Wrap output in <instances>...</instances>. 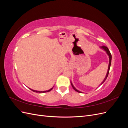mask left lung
Masks as SVG:
<instances>
[{"label": "left lung", "instance_id": "obj_1", "mask_svg": "<svg viewBox=\"0 0 128 128\" xmlns=\"http://www.w3.org/2000/svg\"><path fill=\"white\" fill-rule=\"evenodd\" d=\"M100 48H101L102 49L104 50V51H106V53H107V55L108 56H109V59H110V61H109V65H108V70H107V74H106V75L105 78H104V80H103V81H102V83L100 84V85H102V84L104 83V81L106 80L107 79V77H108V74H109V72H110V64H111V61H112V55H111V54H110V50H108V48L106 47V46H100ZM71 82V85H72V87L74 89V90H75L76 91H77V92H79V93H82V92H80V91H78V90H77V89H76V88L74 87V86H73V84H72V82Z\"/></svg>", "mask_w": 128, "mask_h": 128}]
</instances>
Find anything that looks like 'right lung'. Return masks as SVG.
Instances as JSON below:
<instances>
[{
    "instance_id": "obj_1",
    "label": "right lung",
    "mask_w": 128,
    "mask_h": 128,
    "mask_svg": "<svg viewBox=\"0 0 128 128\" xmlns=\"http://www.w3.org/2000/svg\"><path fill=\"white\" fill-rule=\"evenodd\" d=\"M53 88H50V90H47V91H36V90H32V89H31V88H30V89L31 90H32V91H34V92H37V93H45V92H49V91H51V90H52Z\"/></svg>"
}]
</instances>
